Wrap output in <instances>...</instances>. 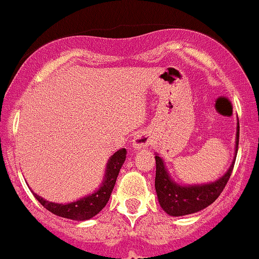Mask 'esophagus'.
<instances>
[{"label": "esophagus", "instance_id": "obj_1", "mask_svg": "<svg viewBox=\"0 0 259 259\" xmlns=\"http://www.w3.org/2000/svg\"><path fill=\"white\" fill-rule=\"evenodd\" d=\"M151 137L148 136V133L146 132H137L135 135L132 140V145L136 150H141V148H145L150 145Z\"/></svg>", "mask_w": 259, "mask_h": 259}]
</instances>
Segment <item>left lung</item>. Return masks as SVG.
I'll return each mask as SVG.
<instances>
[{
  "label": "left lung",
  "mask_w": 259,
  "mask_h": 259,
  "mask_svg": "<svg viewBox=\"0 0 259 259\" xmlns=\"http://www.w3.org/2000/svg\"><path fill=\"white\" fill-rule=\"evenodd\" d=\"M238 142H239V123L237 126L235 152H238ZM235 157H237V153L234 155L232 165L219 180L214 183L201 184V185H180L171 179L168 171L166 170L163 160L160 156L156 155L155 189L161 208L168 215L183 217L203 210L206 206L213 204L224 190L232 175Z\"/></svg>",
  "instance_id": "1"
}]
</instances>
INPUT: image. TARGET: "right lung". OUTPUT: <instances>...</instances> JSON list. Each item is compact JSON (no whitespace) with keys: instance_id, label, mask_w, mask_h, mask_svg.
I'll return each instance as SVG.
<instances>
[{"instance_id":"obj_1","label":"right lung","mask_w":259,"mask_h":259,"mask_svg":"<svg viewBox=\"0 0 259 259\" xmlns=\"http://www.w3.org/2000/svg\"><path fill=\"white\" fill-rule=\"evenodd\" d=\"M126 148H121L114 155L111 156V158L107 162L106 174H104L101 188L91 195H87L79 200L66 204L51 203V201L42 199L37 194H34V196L44 208L48 209L50 213L55 214V215L71 220H79V222L91 219V218L97 215L108 203L119 170L126 161Z\"/></svg>"}]
</instances>
